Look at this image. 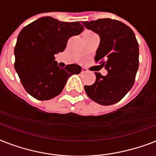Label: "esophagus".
<instances>
[{"instance_id":"1","label":"esophagus","mask_w":156,"mask_h":156,"mask_svg":"<svg viewBox=\"0 0 156 156\" xmlns=\"http://www.w3.org/2000/svg\"><path fill=\"white\" fill-rule=\"evenodd\" d=\"M87 72H88V69L87 68H84V67H83V68L82 69V73H87Z\"/></svg>"}]
</instances>
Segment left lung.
<instances>
[{
	"mask_svg": "<svg viewBox=\"0 0 156 156\" xmlns=\"http://www.w3.org/2000/svg\"><path fill=\"white\" fill-rule=\"evenodd\" d=\"M89 30L100 35V46L95 61L108 70L103 76L95 73L94 84L85 86L88 97L101 105L119 102L135 82L139 64L138 43L129 27L120 21L102 18L83 22Z\"/></svg>",
	"mask_w": 156,
	"mask_h": 156,
	"instance_id": "1",
	"label": "left lung"
}]
</instances>
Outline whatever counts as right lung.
I'll return each instance as SVG.
<instances>
[{
	"label": "right lung",
	"mask_w": 156,
	"mask_h": 156,
	"mask_svg": "<svg viewBox=\"0 0 156 156\" xmlns=\"http://www.w3.org/2000/svg\"><path fill=\"white\" fill-rule=\"evenodd\" d=\"M79 22H60L43 17L23 28L14 48V68L28 94L48 100L61 94L68 78L80 73L78 65L60 68L55 54L66 49L69 39L82 33Z\"/></svg>",
	"instance_id": "right-lung-1"
}]
</instances>
